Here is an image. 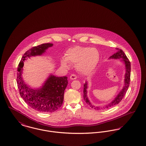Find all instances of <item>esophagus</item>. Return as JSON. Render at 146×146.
I'll list each match as a JSON object with an SVG mask.
<instances>
[{
    "instance_id": "1",
    "label": "esophagus",
    "mask_w": 146,
    "mask_h": 146,
    "mask_svg": "<svg viewBox=\"0 0 146 146\" xmlns=\"http://www.w3.org/2000/svg\"><path fill=\"white\" fill-rule=\"evenodd\" d=\"M77 78V76H76V74H71L70 76V79H72V80H74V79H76Z\"/></svg>"
}]
</instances>
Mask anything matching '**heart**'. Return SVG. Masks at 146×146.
I'll use <instances>...</instances> for the list:
<instances>
[{"mask_svg": "<svg viewBox=\"0 0 146 146\" xmlns=\"http://www.w3.org/2000/svg\"><path fill=\"white\" fill-rule=\"evenodd\" d=\"M64 57L61 60V64L63 67H69V63L76 64V69L79 72L88 74L97 66L100 54L96 48L76 46L67 50Z\"/></svg>", "mask_w": 146, "mask_h": 146, "instance_id": "1", "label": "heart"}]
</instances>
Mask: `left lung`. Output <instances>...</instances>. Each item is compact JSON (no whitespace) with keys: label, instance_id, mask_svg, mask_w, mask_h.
<instances>
[{"label":"left lung","instance_id":"1","mask_svg":"<svg viewBox=\"0 0 146 146\" xmlns=\"http://www.w3.org/2000/svg\"><path fill=\"white\" fill-rule=\"evenodd\" d=\"M117 50H118L117 52L113 54L112 56H110V58H114V59L122 58V60L124 62L125 65V68H126V73L125 74V79H124V86L123 87V88L121 90L120 93L117 96V97L114 99V100L113 101L109 104L105 106L106 108L112 107L113 106L118 104L121 101H122V99L123 98L124 96H125L127 90H128V88L129 86V84H130L131 63L122 49H117ZM87 83L86 82L85 84H84V89H83V97H84V101L92 108L96 110H100V108L99 107H95L94 106L92 105V104L90 103V101L88 100V99L87 97Z\"/></svg>","mask_w":146,"mask_h":146}]
</instances>
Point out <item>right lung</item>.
Listing matches in <instances>:
<instances>
[{
	"mask_svg": "<svg viewBox=\"0 0 146 146\" xmlns=\"http://www.w3.org/2000/svg\"><path fill=\"white\" fill-rule=\"evenodd\" d=\"M52 45L51 43H45L32 47L24 54L17 68V83L21 96L29 107L42 112H53L61 107L68 83L67 77L50 76L42 88L35 90L28 88L23 82L21 75L27 57L41 55Z\"/></svg>",
	"mask_w": 146,
	"mask_h": 146,
	"instance_id": "obj_1",
	"label": "right lung"
}]
</instances>
